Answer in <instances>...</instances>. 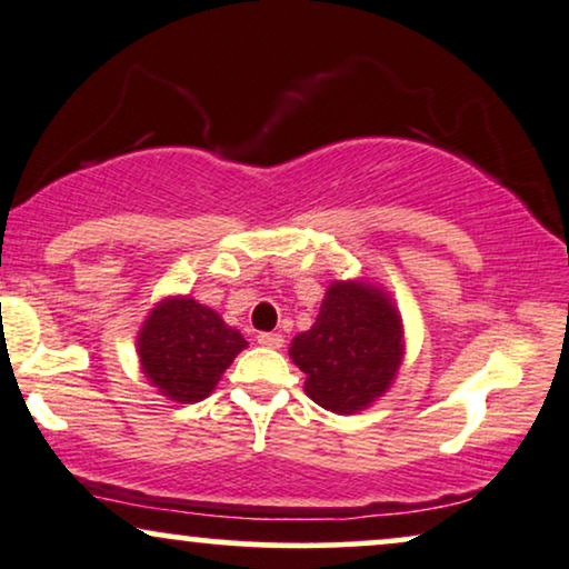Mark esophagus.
Listing matches in <instances>:
<instances>
[{
	"label": "esophagus",
	"instance_id": "obj_1",
	"mask_svg": "<svg viewBox=\"0 0 569 569\" xmlns=\"http://www.w3.org/2000/svg\"><path fill=\"white\" fill-rule=\"evenodd\" d=\"M257 343H260V347H268V349H280V347H283V336H280V333H260V336H257Z\"/></svg>",
	"mask_w": 569,
	"mask_h": 569
}]
</instances>
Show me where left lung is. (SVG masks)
Wrapping results in <instances>:
<instances>
[{
	"label": "left lung",
	"instance_id": "left-lung-1",
	"mask_svg": "<svg viewBox=\"0 0 569 569\" xmlns=\"http://www.w3.org/2000/svg\"><path fill=\"white\" fill-rule=\"evenodd\" d=\"M307 397L336 415L376 405L405 362V322L397 301L370 280H333L315 326L291 341Z\"/></svg>",
	"mask_w": 569,
	"mask_h": 569
}]
</instances>
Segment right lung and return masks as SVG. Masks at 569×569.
I'll use <instances>...</instances> for the list:
<instances>
[{
	"instance_id": "obj_1",
	"label": "right lung",
	"mask_w": 569,
	"mask_h": 569,
	"mask_svg": "<svg viewBox=\"0 0 569 569\" xmlns=\"http://www.w3.org/2000/svg\"><path fill=\"white\" fill-rule=\"evenodd\" d=\"M243 349L247 338L189 293L157 301L136 336L143 378L178 405L210 397Z\"/></svg>"
}]
</instances>
